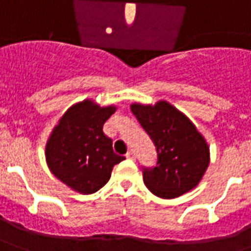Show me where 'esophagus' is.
Segmentation results:
<instances>
[{"mask_svg": "<svg viewBox=\"0 0 251 251\" xmlns=\"http://www.w3.org/2000/svg\"><path fill=\"white\" fill-rule=\"evenodd\" d=\"M126 157H127V159H131V160H133V159H134V152H133V151H129V152L126 153Z\"/></svg>", "mask_w": 251, "mask_h": 251, "instance_id": "34e87169", "label": "esophagus"}]
</instances>
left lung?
Returning a JSON list of instances; mask_svg holds the SVG:
<instances>
[{"label":"left lung","instance_id":"8db88e82","mask_svg":"<svg viewBox=\"0 0 251 251\" xmlns=\"http://www.w3.org/2000/svg\"><path fill=\"white\" fill-rule=\"evenodd\" d=\"M131 113L150 134L157 152L155 167L143 168L145 186L160 199H176L202 179L209 147L192 121L166 100L133 103Z\"/></svg>","mask_w":251,"mask_h":251}]
</instances>
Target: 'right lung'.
Returning a JSON list of instances; mask_svg holds the SVG:
<instances>
[{
	"label": "right lung",
	"instance_id": "add662e5",
	"mask_svg": "<svg viewBox=\"0 0 251 251\" xmlns=\"http://www.w3.org/2000/svg\"><path fill=\"white\" fill-rule=\"evenodd\" d=\"M115 110L85 99L68 108L52 129L46 144L47 166L72 190L98 192L108 182L114 166L125 159L114 152L113 140L103 133Z\"/></svg>",
	"mask_w": 251,
	"mask_h": 251
}]
</instances>
